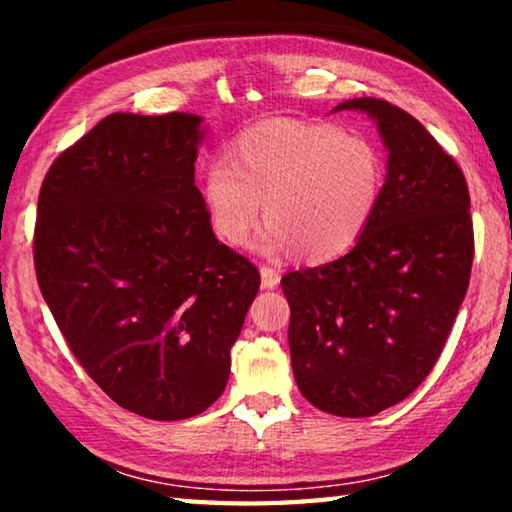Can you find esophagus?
Returning a JSON list of instances; mask_svg holds the SVG:
<instances>
[{
  "label": "esophagus",
  "instance_id": "34e87169",
  "mask_svg": "<svg viewBox=\"0 0 512 512\" xmlns=\"http://www.w3.org/2000/svg\"><path fill=\"white\" fill-rule=\"evenodd\" d=\"M259 275H262V287L264 289H275L280 284V273L271 266H262L259 268Z\"/></svg>",
  "mask_w": 512,
  "mask_h": 512
}]
</instances>
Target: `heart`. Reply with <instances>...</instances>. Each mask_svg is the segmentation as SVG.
<instances>
[{"label": "heart", "mask_w": 512, "mask_h": 512, "mask_svg": "<svg viewBox=\"0 0 512 512\" xmlns=\"http://www.w3.org/2000/svg\"><path fill=\"white\" fill-rule=\"evenodd\" d=\"M384 185V155L368 137L332 124L268 119L237 135L230 160L219 155L205 164L201 196L225 244H244L264 201L268 221L257 248L320 264L363 237Z\"/></svg>", "instance_id": "obj_1"}]
</instances>
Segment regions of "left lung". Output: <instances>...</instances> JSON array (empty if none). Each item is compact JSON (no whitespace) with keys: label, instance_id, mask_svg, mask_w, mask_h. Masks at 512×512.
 Here are the masks:
<instances>
[{"label":"left lung","instance_id":"8db88e82","mask_svg":"<svg viewBox=\"0 0 512 512\" xmlns=\"http://www.w3.org/2000/svg\"><path fill=\"white\" fill-rule=\"evenodd\" d=\"M377 124L386 185L377 214L343 257L282 277L291 307L293 377L305 400L341 418H370L418 388L470 284V192L452 155L388 101L336 106Z\"/></svg>","mask_w":512,"mask_h":512}]
</instances>
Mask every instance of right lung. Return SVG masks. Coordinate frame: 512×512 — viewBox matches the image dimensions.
Here are the masks:
<instances>
[{"label":"right lung","instance_id":"1","mask_svg":"<svg viewBox=\"0 0 512 512\" xmlns=\"http://www.w3.org/2000/svg\"><path fill=\"white\" fill-rule=\"evenodd\" d=\"M205 135L189 112H115L51 164L38 198L42 298L103 393L149 420L219 400L259 291L194 185Z\"/></svg>","mask_w":512,"mask_h":512}]
</instances>
